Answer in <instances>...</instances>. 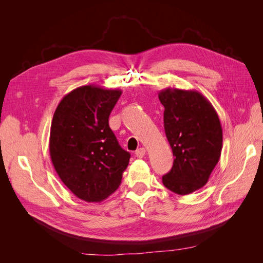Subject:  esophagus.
Returning a JSON list of instances; mask_svg holds the SVG:
<instances>
[{"instance_id": "1", "label": "esophagus", "mask_w": 263, "mask_h": 263, "mask_svg": "<svg viewBox=\"0 0 263 263\" xmlns=\"http://www.w3.org/2000/svg\"><path fill=\"white\" fill-rule=\"evenodd\" d=\"M137 158H144V156L146 155V149L145 148H139L136 150V153H135Z\"/></svg>"}]
</instances>
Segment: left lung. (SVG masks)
I'll list each match as a JSON object with an SVG mask.
<instances>
[{"label": "left lung", "mask_w": 263, "mask_h": 263, "mask_svg": "<svg viewBox=\"0 0 263 263\" xmlns=\"http://www.w3.org/2000/svg\"><path fill=\"white\" fill-rule=\"evenodd\" d=\"M164 106V132L174 156L163 185L186 195L203 187L216 166L222 148V129L216 110L200 92L164 89L159 92Z\"/></svg>", "instance_id": "obj_1"}]
</instances>
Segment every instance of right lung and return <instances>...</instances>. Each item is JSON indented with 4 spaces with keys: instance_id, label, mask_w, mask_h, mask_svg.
Listing matches in <instances>:
<instances>
[{
    "instance_id": "obj_1",
    "label": "right lung",
    "mask_w": 263,
    "mask_h": 263,
    "mask_svg": "<svg viewBox=\"0 0 263 263\" xmlns=\"http://www.w3.org/2000/svg\"><path fill=\"white\" fill-rule=\"evenodd\" d=\"M121 90L83 85L63 97L54 110L49 151L61 181L85 202H102L114 193L129 163L109 128L108 117Z\"/></svg>"
}]
</instances>
